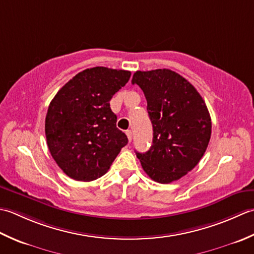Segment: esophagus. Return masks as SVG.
<instances>
[{"label": "esophagus", "mask_w": 254, "mask_h": 254, "mask_svg": "<svg viewBox=\"0 0 254 254\" xmlns=\"http://www.w3.org/2000/svg\"><path fill=\"white\" fill-rule=\"evenodd\" d=\"M126 134H127L128 140L131 141V139H132V132H131V130H126Z\"/></svg>", "instance_id": "34e87169"}]
</instances>
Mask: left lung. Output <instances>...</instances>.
Listing matches in <instances>:
<instances>
[{"label":"left lung","instance_id":"obj_1","mask_svg":"<svg viewBox=\"0 0 254 254\" xmlns=\"http://www.w3.org/2000/svg\"><path fill=\"white\" fill-rule=\"evenodd\" d=\"M142 90L153 127L152 146L137 152L149 178L168 184L192 171L208 146L211 120L197 90L169 69L134 72L131 80Z\"/></svg>","mask_w":254,"mask_h":254}]
</instances>
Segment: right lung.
I'll return each instance as SVG.
<instances>
[{
    "mask_svg": "<svg viewBox=\"0 0 254 254\" xmlns=\"http://www.w3.org/2000/svg\"><path fill=\"white\" fill-rule=\"evenodd\" d=\"M130 74L105 66L83 70L50 102L46 139L51 156L69 178L90 182L103 177L127 144L110 101Z\"/></svg>",
    "mask_w": 254,
    "mask_h": 254,
    "instance_id": "1",
    "label": "right lung"
}]
</instances>
